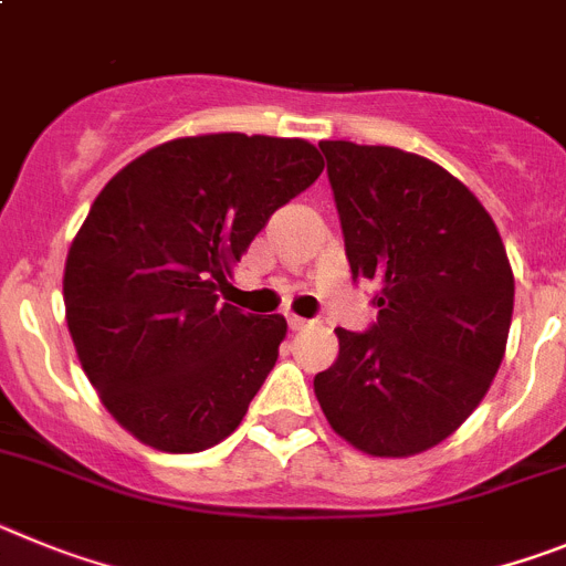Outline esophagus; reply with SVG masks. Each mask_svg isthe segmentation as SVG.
<instances>
[{"label": "esophagus", "mask_w": 566, "mask_h": 566, "mask_svg": "<svg viewBox=\"0 0 566 566\" xmlns=\"http://www.w3.org/2000/svg\"><path fill=\"white\" fill-rule=\"evenodd\" d=\"M287 324H290V331H304V327H311V322L302 316H287Z\"/></svg>", "instance_id": "obj_1"}]
</instances>
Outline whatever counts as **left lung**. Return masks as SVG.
<instances>
[{
	"label": "left lung",
	"instance_id": "obj_1",
	"mask_svg": "<svg viewBox=\"0 0 566 566\" xmlns=\"http://www.w3.org/2000/svg\"><path fill=\"white\" fill-rule=\"evenodd\" d=\"M356 282L376 284L367 333L336 327L313 378L333 430L378 459L453 436L499 373L513 268L499 228L444 167L399 147L318 142Z\"/></svg>",
	"mask_w": 566,
	"mask_h": 566
}]
</instances>
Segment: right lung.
<instances>
[{"instance_id":"1","label":"right lung","mask_w":566,"mask_h":566,"mask_svg":"<svg viewBox=\"0 0 566 566\" xmlns=\"http://www.w3.org/2000/svg\"><path fill=\"white\" fill-rule=\"evenodd\" d=\"M322 170L304 139L185 136L96 196L67 250V331L102 405L142 444L199 453L242 424L287 322L219 293L270 216Z\"/></svg>"}]
</instances>
